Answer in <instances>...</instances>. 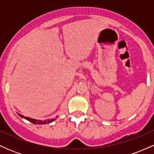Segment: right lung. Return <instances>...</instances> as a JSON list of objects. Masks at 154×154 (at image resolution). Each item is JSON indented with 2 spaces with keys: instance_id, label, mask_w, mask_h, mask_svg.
<instances>
[{
  "instance_id": "1",
  "label": "right lung",
  "mask_w": 154,
  "mask_h": 154,
  "mask_svg": "<svg viewBox=\"0 0 154 154\" xmlns=\"http://www.w3.org/2000/svg\"><path fill=\"white\" fill-rule=\"evenodd\" d=\"M18 114L22 118H24V119L28 120V121H29L32 123L35 124V125H44V124H48V123L52 122H54L55 120V119H46V120H44V121H42V120H38V119H32V118H29V117H26V116H24L20 114Z\"/></svg>"
}]
</instances>
